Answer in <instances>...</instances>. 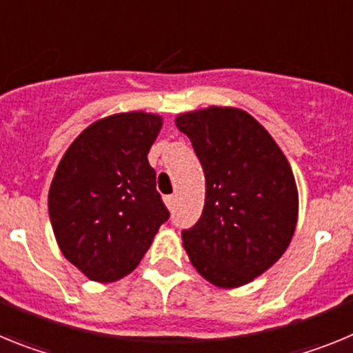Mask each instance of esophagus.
Returning a JSON list of instances; mask_svg holds the SVG:
<instances>
[{
	"instance_id": "obj_1",
	"label": "esophagus",
	"mask_w": 353,
	"mask_h": 353,
	"mask_svg": "<svg viewBox=\"0 0 353 353\" xmlns=\"http://www.w3.org/2000/svg\"><path fill=\"white\" fill-rule=\"evenodd\" d=\"M164 203H166V207L173 208L174 207V196H164Z\"/></svg>"
}]
</instances>
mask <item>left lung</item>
Masks as SVG:
<instances>
[{"label": "left lung", "instance_id": "1", "mask_svg": "<svg viewBox=\"0 0 353 353\" xmlns=\"http://www.w3.org/2000/svg\"><path fill=\"white\" fill-rule=\"evenodd\" d=\"M205 171L203 214L183 230L192 267L212 285L239 288L288 249L299 191L288 159L260 121L239 108H210L174 120Z\"/></svg>", "mask_w": 353, "mask_h": 353}]
</instances>
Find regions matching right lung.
Masks as SVG:
<instances>
[{
  "label": "right lung",
  "mask_w": 353,
  "mask_h": 353,
  "mask_svg": "<svg viewBox=\"0 0 353 353\" xmlns=\"http://www.w3.org/2000/svg\"><path fill=\"white\" fill-rule=\"evenodd\" d=\"M162 117L143 111L93 121L56 168L49 219L63 256L97 283L129 276L170 212L155 189L148 152Z\"/></svg>",
  "instance_id": "1"
}]
</instances>
